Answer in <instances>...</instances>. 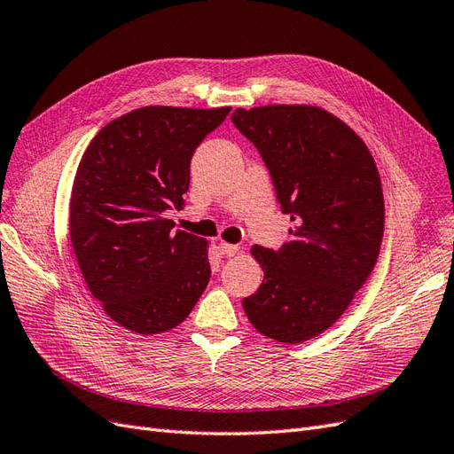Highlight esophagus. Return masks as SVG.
I'll return each instance as SVG.
<instances>
[{
    "label": "esophagus",
    "instance_id": "34e87169",
    "mask_svg": "<svg viewBox=\"0 0 454 454\" xmlns=\"http://www.w3.org/2000/svg\"><path fill=\"white\" fill-rule=\"evenodd\" d=\"M237 252H239V246L237 244H227V242L219 244V254L225 255V257H232Z\"/></svg>",
    "mask_w": 454,
    "mask_h": 454
}]
</instances>
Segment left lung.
Instances as JSON below:
<instances>
[{
  "instance_id": "left-lung-1",
  "label": "left lung",
  "mask_w": 454,
  "mask_h": 454,
  "mask_svg": "<svg viewBox=\"0 0 454 454\" xmlns=\"http://www.w3.org/2000/svg\"><path fill=\"white\" fill-rule=\"evenodd\" d=\"M231 121L257 147L294 222L278 250L252 248L265 277L244 312L265 337L309 340L339 320L377 263L379 170L360 136L320 107H239Z\"/></svg>"
}]
</instances>
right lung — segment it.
Wrapping results in <instances>:
<instances>
[{
	"mask_svg": "<svg viewBox=\"0 0 454 454\" xmlns=\"http://www.w3.org/2000/svg\"><path fill=\"white\" fill-rule=\"evenodd\" d=\"M231 107L147 106L106 125L74 180L70 239L92 297L129 332L180 325L210 280L206 240L172 231L195 149Z\"/></svg>",
	"mask_w": 454,
	"mask_h": 454,
	"instance_id": "obj_1",
	"label": "right lung"
}]
</instances>
